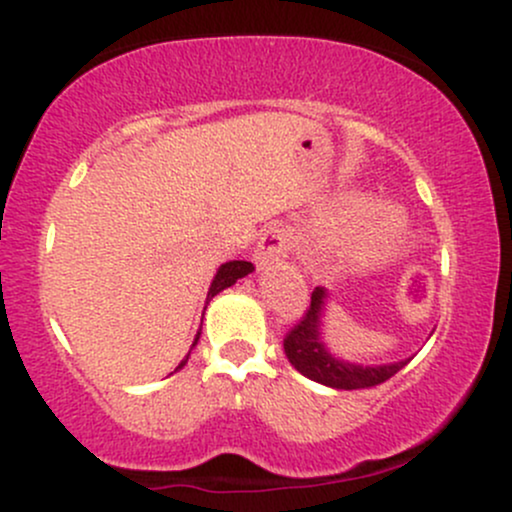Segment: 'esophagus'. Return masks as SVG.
<instances>
[{
	"instance_id": "obj_1",
	"label": "esophagus",
	"mask_w": 512,
	"mask_h": 512,
	"mask_svg": "<svg viewBox=\"0 0 512 512\" xmlns=\"http://www.w3.org/2000/svg\"><path fill=\"white\" fill-rule=\"evenodd\" d=\"M291 248V233L289 228L281 226H269L264 228V233L260 236V243L255 248V264L257 269L272 267V264L281 262L286 257V252Z\"/></svg>"
}]
</instances>
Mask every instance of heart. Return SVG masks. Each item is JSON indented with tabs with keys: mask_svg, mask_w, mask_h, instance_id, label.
Returning <instances> with one entry per match:
<instances>
[{
	"mask_svg": "<svg viewBox=\"0 0 512 512\" xmlns=\"http://www.w3.org/2000/svg\"><path fill=\"white\" fill-rule=\"evenodd\" d=\"M404 236V216L392 207H378L363 223L361 245L370 255H385Z\"/></svg>",
	"mask_w": 512,
	"mask_h": 512,
	"instance_id": "obj_1",
	"label": "heart"
}]
</instances>
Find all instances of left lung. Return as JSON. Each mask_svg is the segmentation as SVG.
Masks as SVG:
<instances>
[{"instance_id":"obj_1","label":"left lung","mask_w":512,"mask_h":512,"mask_svg":"<svg viewBox=\"0 0 512 512\" xmlns=\"http://www.w3.org/2000/svg\"><path fill=\"white\" fill-rule=\"evenodd\" d=\"M327 291L317 286L310 296V308L293 325L284 337V351L291 366L303 373L305 378L315 383L334 387V390H363V387H375L392 375L399 373L409 363V358L397 363H385V366H361V363H349L342 358L332 356L325 342H322V313H325Z\"/></svg>"}]
</instances>
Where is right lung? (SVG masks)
<instances>
[{"label":"right lung","instance_id":"right-lung-1","mask_svg":"<svg viewBox=\"0 0 512 512\" xmlns=\"http://www.w3.org/2000/svg\"><path fill=\"white\" fill-rule=\"evenodd\" d=\"M252 269H255V267H252V262H245V260H233V262L221 264L219 272H216L214 281H211V286H209L207 303L211 301V298L216 296V293H221L223 289H228V286L236 284L238 279H243V276H248V274L252 272ZM197 339H199V332H197V337H195V344H197ZM195 344H192V346H195ZM187 358H190V354H187L185 358H182V361L178 363V368L185 366ZM178 368H175V370H178Z\"/></svg>","mask_w":512,"mask_h":512}]
</instances>
